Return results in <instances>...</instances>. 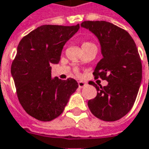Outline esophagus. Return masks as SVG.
<instances>
[{
  "label": "esophagus",
  "mask_w": 149,
  "mask_h": 149,
  "mask_svg": "<svg viewBox=\"0 0 149 149\" xmlns=\"http://www.w3.org/2000/svg\"><path fill=\"white\" fill-rule=\"evenodd\" d=\"M85 85H86V83L85 82H84V81H79L78 82V87L79 88H84Z\"/></svg>",
  "instance_id": "34e87169"
}]
</instances>
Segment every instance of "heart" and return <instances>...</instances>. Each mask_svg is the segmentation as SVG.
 I'll use <instances>...</instances> for the list:
<instances>
[{"label": "heart", "instance_id": "heart-1", "mask_svg": "<svg viewBox=\"0 0 149 149\" xmlns=\"http://www.w3.org/2000/svg\"><path fill=\"white\" fill-rule=\"evenodd\" d=\"M91 46H95V44L91 42H84L82 44V47L83 48H86L88 47H91Z\"/></svg>", "mask_w": 149, "mask_h": 149}]
</instances>
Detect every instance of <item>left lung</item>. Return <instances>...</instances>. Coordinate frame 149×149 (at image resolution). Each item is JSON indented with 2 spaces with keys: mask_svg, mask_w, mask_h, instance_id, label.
Masks as SVG:
<instances>
[{
  "mask_svg": "<svg viewBox=\"0 0 149 149\" xmlns=\"http://www.w3.org/2000/svg\"><path fill=\"white\" fill-rule=\"evenodd\" d=\"M95 35L101 44L102 59L93 72L108 84L98 87L97 95L88 102L90 112L104 121H116L132 108L138 94L142 66L136 43L128 32L107 21L81 24Z\"/></svg>",
  "mask_w": 149,
  "mask_h": 149,
  "instance_id": "obj_1",
  "label": "left lung"
}]
</instances>
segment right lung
<instances>
[{
  "mask_svg": "<svg viewBox=\"0 0 149 149\" xmlns=\"http://www.w3.org/2000/svg\"><path fill=\"white\" fill-rule=\"evenodd\" d=\"M78 29L79 24H45L24 36L19 43L11 73L21 106L40 121L59 117L78 87L73 78L51 77V65L59 63L64 45Z\"/></svg>",
  "mask_w": 149,
  "mask_h": 149,
  "instance_id": "obj_1",
  "label": "right lung"
}]
</instances>
